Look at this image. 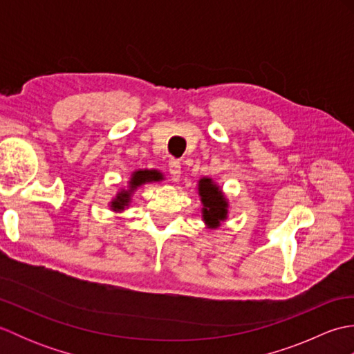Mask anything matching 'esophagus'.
<instances>
[{
  "label": "esophagus",
  "mask_w": 354,
  "mask_h": 354,
  "mask_svg": "<svg viewBox=\"0 0 354 354\" xmlns=\"http://www.w3.org/2000/svg\"><path fill=\"white\" fill-rule=\"evenodd\" d=\"M169 173L173 181H179L181 178V162L178 160H170L169 161Z\"/></svg>",
  "instance_id": "obj_1"
}]
</instances>
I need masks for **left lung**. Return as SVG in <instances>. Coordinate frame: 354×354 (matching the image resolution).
<instances>
[{"label": "left lung", "instance_id": "8db88e82", "mask_svg": "<svg viewBox=\"0 0 354 354\" xmlns=\"http://www.w3.org/2000/svg\"><path fill=\"white\" fill-rule=\"evenodd\" d=\"M199 194L202 198V213L204 221L209 227H217L227 216V201L221 190L212 183V179L204 178L199 181Z\"/></svg>", "mask_w": 354, "mask_h": 354}]
</instances>
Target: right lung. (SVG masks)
<instances>
[{
	"label": "right lung",
	"instance_id": "obj_1",
	"mask_svg": "<svg viewBox=\"0 0 354 354\" xmlns=\"http://www.w3.org/2000/svg\"><path fill=\"white\" fill-rule=\"evenodd\" d=\"M162 176L161 173H158L156 170H138L133 173V176L131 179V190L135 189V187H138L141 184L145 183H149V181H160ZM129 192H122L117 196V199L112 202V207H114V209H123V207L129 202Z\"/></svg>",
	"mask_w": 354,
	"mask_h": 354
}]
</instances>
